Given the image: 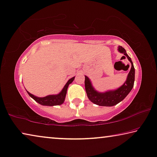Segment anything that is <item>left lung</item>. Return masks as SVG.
<instances>
[{"mask_svg":"<svg viewBox=\"0 0 157 157\" xmlns=\"http://www.w3.org/2000/svg\"><path fill=\"white\" fill-rule=\"evenodd\" d=\"M118 51L123 53L131 63V68L125 82L116 90H111L106 92H99L94 90L89 78L85 76V90L89 99L94 104L102 106H113L125 99L128 94L132 90L135 82V67L131 60V58L126 53L125 48L122 46H118Z\"/></svg>","mask_w":157,"mask_h":157,"instance_id":"8db88e82","label":"left lung"}]
</instances>
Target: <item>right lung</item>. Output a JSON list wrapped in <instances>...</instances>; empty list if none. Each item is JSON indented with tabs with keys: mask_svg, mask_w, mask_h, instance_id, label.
Returning <instances> with one entry per match:
<instances>
[{
	"mask_svg": "<svg viewBox=\"0 0 157 157\" xmlns=\"http://www.w3.org/2000/svg\"><path fill=\"white\" fill-rule=\"evenodd\" d=\"M75 77L70 79L65 84L63 89L61 92H60L58 94H53V95H48L44 97H37L36 96H34L32 94H30L29 92H27L28 94L31 97L32 99H34L37 103H39V104L44 105V106H56V105H60L65 101V96L67 94V90L68 87L69 85L72 82V81L74 80Z\"/></svg>",
	"mask_w": 157,
	"mask_h": 157,
	"instance_id": "1",
	"label": "right lung"
}]
</instances>
